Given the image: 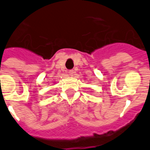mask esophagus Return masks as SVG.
I'll list each match as a JSON object with an SVG mask.
<instances>
[{
  "mask_svg": "<svg viewBox=\"0 0 150 150\" xmlns=\"http://www.w3.org/2000/svg\"><path fill=\"white\" fill-rule=\"evenodd\" d=\"M74 74H75V71L74 70L69 71V76H73Z\"/></svg>",
  "mask_w": 150,
  "mask_h": 150,
  "instance_id": "1",
  "label": "esophagus"
}]
</instances>
